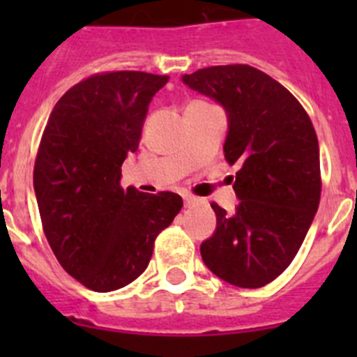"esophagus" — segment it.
I'll use <instances>...</instances> for the list:
<instances>
[{
    "label": "esophagus",
    "mask_w": 357,
    "mask_h": 357,
    "mask_svg": "<svg viewBox=\"0 0 357 357\" xmlns=\"http://www.w3.org/2000/svg\"><path fill=\"white\" fill-rule=\"evenodd\" d=\"M183 200H185V207H193L195 204H199V199L193 195H185V199Z\"/></svg>",
    "instance_id": "1"
}]
</instances>
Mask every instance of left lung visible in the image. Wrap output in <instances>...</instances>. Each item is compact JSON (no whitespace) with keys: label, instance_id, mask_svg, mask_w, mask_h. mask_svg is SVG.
<instances>
[{"label":"left lung","instance_id":"obj_1","mask_svg":"<svg viewBox=\"0 0 357 357\" xmlns=\"http://www.w3.org/2000/svg\"><path fill=\"white\" fill-rule=\"evenodd\" d=\"M193 91L228 117L225 157L238 162L235 212L212 204L215 231L200 245L205 266L225 282L259 289L282 275L304 242L319 205L314 128L287 88L250 66H215L185 74Z\"/></svg>","mask_w":357,"mask_h":357}]
</instances>
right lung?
Masks as SVG:
<instances>
[{
    "instance_id": "right-lung-1",
    "label": "right lung",
    "mask_w": 357,
    "mask_h": 357,
    "mask_svg": "<svg viewBox=\"0 0 357 357\" xmlns=\"http://www.w3.org/2000/svg\"><path fill=\"white\" fill-rule=\"evenodd\" d=\"M167 75L121 70L84 79L56 102L34 164L43 229L70 276L95 291L135 282L183 207L178 193L121 188L143 122Z\"/></svg>"
}]
</instances>
